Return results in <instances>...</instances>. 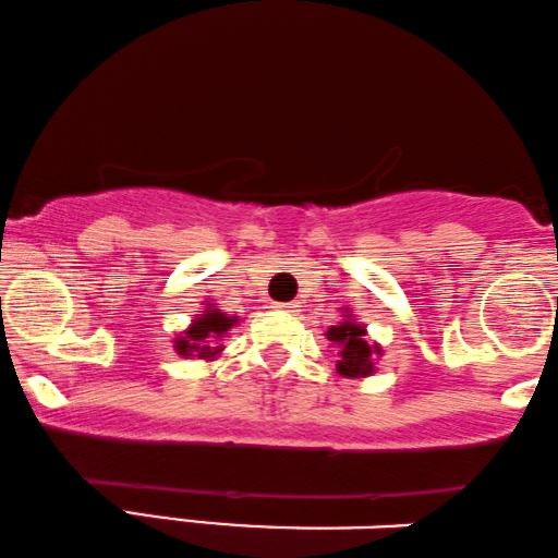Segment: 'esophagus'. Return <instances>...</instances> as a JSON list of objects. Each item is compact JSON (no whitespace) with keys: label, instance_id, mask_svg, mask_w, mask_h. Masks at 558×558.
Instances as JSON below:
<instances>
[{"label":"esophagus","instance_id":"1","mask_svg":"<svg viewBox=\"0 0 558 558\" xmlns=\"http://www.w3.org/2000/svg\"><path fill=\"white\" fill-rule=\"evenodd\" d=\"M277 307H279V311H281V313H294V311H298V307H300V305H298V303H279Z\"/></svg>","mask_w":558,"mask_h":558}]
</instances>
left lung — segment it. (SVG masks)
<instances>
[{
    "mask_svg": "<svg viewBox=\"0 0 558 558\" xmlns=\"http://www.w3.org/2000/svg\"><path fill=\"white\" fill-rule=\"evenodd\" d=\"M337 347V373L344 378H368L376 373L378 357L384 355V347L371 339L368 326L360 324L350 307H342V320L329 326L324 333Z\"/></svg>",
    "mask_w": 558,
    "mask_h": 558,
    "instance_id": "8db88e82",
    "label": "left lung"
}]
</instances>
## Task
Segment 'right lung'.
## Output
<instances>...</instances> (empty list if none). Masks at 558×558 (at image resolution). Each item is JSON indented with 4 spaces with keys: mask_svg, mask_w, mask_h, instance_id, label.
Segmentation results:
<instances>
[{
    "mask_svg": "<svg viewBox=\"0 0 558 558\" xmlns=\"http://www.w3.org/2000/svg\"><path fill=\"white\" fill-rule=\"evenodd\" d=\"M238 324L240 316H229V313L219 311V305H216L214 300H206L185 329L174 333L172 347L180 357H198L211 363V360H216L225 352V344L219 342L232 331V326Z\"/></svg>",
    "mask_w": 558,
    "mask_h": 558,
    "instance_id": "right-lung-1",
    "label": "right lung"
}]
</instances>
